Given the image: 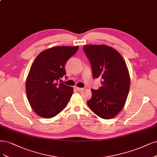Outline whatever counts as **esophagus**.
<instances>
[{
  "label": "esophagus",
  "instance_id": "obj_1",
  "mask_svg": "<svg viewBox=\"0 0 157 157\" xmlns=\"http://www.w3.org/2000/svg\"><path fill=\"white\" fill-rule=\"evenodd\" d=\"M75 88L78 90V91H82L84 90V88H79V87H77V86H75Z\"/></svg>",
  "mask_w": 157,
  "mask_h": 157
}]
</instances>
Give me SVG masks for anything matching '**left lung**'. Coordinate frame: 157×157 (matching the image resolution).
<instances>
[{"instance_id":"1","label":"left lung","mask_w":157,"mask_h":157,"mask_svg":"<svg viewBox=\"0 0 157 157\" xmlns=\"http://www.w3.org/2000/svg\"><path fill=\"white\" fill-rule=\"evenodd\" d=\"M84 51L90 61L94 78H101V87L93 90L87 101L99 117L109 120L116 116L125 106L131 84L127 64L121 54L106 45H88Z\"/></svg>"}]
</instances>
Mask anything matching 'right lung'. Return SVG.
<instances>
[{
	"instance_id": "add662e5",
	"label": "right lung",
	"mask_w": 157,
	"mask_h": 157,
	"mask_svg": "<svg viewBox=\"0 0 157 157\" xmlns=\"http://www.w3.org/2000/svg\"><path fill=\"white\" fill-rule=\"evenodd\" d=\"M78 49V46L53 47L40 52L32 63L26 80V93L39 116L53 117L67 106L73 88L58 80L66 75L65 64Z\"/></svg>"
}]
</instances>
